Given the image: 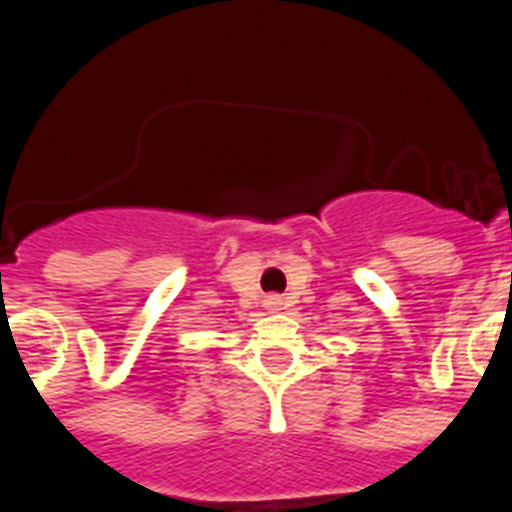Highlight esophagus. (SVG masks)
Returning <instances> with one entry per match:
<instances>
[{
  "label": "esophagus",
  "mask_w": 512,
  "mask_h": 512,
  "mask_svg": "<svg viewBox=\"0 0 512 512\" xmlns=\"http://www.w3.org/2000/svg\"><path fill=\"white\" fill-rule=\"evenodd\" d=\"M266 307H269V310H279V307H282V297L269 295L266 297Z\"/></svg>",
  "instance_id": "34e87169"
}]
</instances>
